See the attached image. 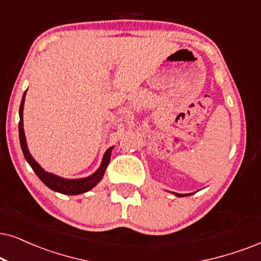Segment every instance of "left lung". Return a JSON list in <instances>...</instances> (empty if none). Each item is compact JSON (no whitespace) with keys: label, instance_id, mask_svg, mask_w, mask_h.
<instances>
[{"label":"left lung","instance_id":"left-lung-1","mask_svg":"<svg viewBox=\"0 0 261 261\" xmlns=\"http://www.w3.org/2000/svg\"><path fill=\"white\" fill-rule=\"evenodd\" d=\"M176 195H177V196H180V197H182V196H186V195H182V194H176Z\"/></svg>","mask_w":261,"mask_h":261}]
</instances>
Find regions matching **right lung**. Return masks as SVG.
Returning a JSON list of instances; mask_svg holds the SVG:
<instances>
[{
	"label": "right lung",
	"instance_id": "obj_1",
	"mask_svg": "<svg viewBox=\"0 0 261 261\" xmlns=\"http://www.w3.org/2000/svg\"><path fill=\"white\" fill-rule=\"evenodd\" d=\"M25 94L26 91L24 92V95H22L20 110H19V115H20V121H19V140H20L22 153H24L25 159L30 164V166L32 167V170L35 171V173L37 174L39 179H41L45 186L50 188L51 190L58 191V193L66 194V195H78V194L85 193V191L92 189V188L96 186V184L102 179V177H103L105 171H106L108 164H110L112 148L107 149L106 153H105L101 166L98 167L96 172L87 178H81V179H66V178H61V177L55 176V174L53 173L45 172V171L43 170L37 163H36L34 158L31 156V154H30V151L28 149V146H26L24 127H22V110H24Z\"/></svg>",
	"mask_w": 261,
	"mask_h": 261
}]
</instances>
